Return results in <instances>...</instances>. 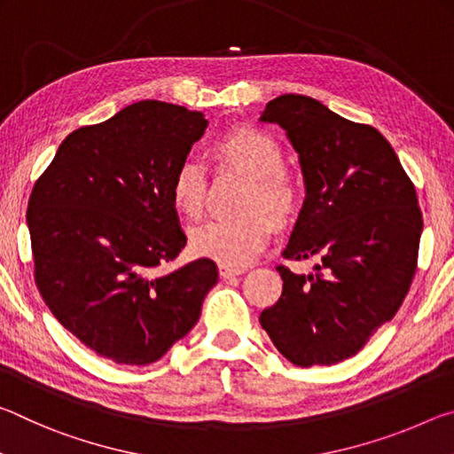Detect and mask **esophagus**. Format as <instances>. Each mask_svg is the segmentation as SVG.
<instances>
[{"mask_svg": "<svg viewBox=\"0 0 454 454\" xmlns=\"http://www.w3.org/2000/svg\"><path fill=\"white\" fill-rule=\"evenodd\" d=\"M218 270H220L222 278H234V276L244 274V268H234V266H226V264H220Z\"/></svg>", "mask_w": 454, "mask_h": 454, "instance_id": "esophagus-1", "label": "esophagus"}]
</instances>
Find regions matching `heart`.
<instances>
[{"label":"heart","instance_id":"obj_1","mask_svg":"<svg viewBox=\"0 0 454 454\" xmlns=\"http://www.w3.org/2000/svg\"><path fill=\"white\" fill-rule=\"evenodd\" d=\"M210 152L222 170H234L250 178L240 210L234 220H214L190 232V250L226 266H244L254 260L276 224L288 222L298 206V190L284 168V150L264 129L240 126L212 142ZM174 210L184 218L202 216L206 202V174L196 164H182L170 182ZM268 211L262 213V210Z\"/></svg>","mask_w":454,"mask_h":454}]
</instances>
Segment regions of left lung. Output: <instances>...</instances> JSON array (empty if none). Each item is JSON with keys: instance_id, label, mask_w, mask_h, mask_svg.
<instances>
[{"instance_id": "8db88e82", "label": "left lung", "mask_w": 454, "mask_h": 454, "mask_svg": "<svg viewBox=\"0 0 454 454\" xmlns=\"http://www.w3.org/2000/svg\"><path fill=\"white\" fill-rule=\"evenodd\" d=\"M260 120L286 129L306 186L282 256L318 260L309 276L276 268L282 294L260 325L292 364H336L395 317L411 288L422 232L417 190L379 129L318 99L278 96Z\"/></svg>"}]
</instances>
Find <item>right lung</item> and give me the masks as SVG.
<instances>
[{
    "label": "right lung",
    "instance_id": "obj_1",
    "mask_svg": "<svg viewBox=\"0 0 454 454\" xmlns=\"http://www.w3.org/2000/svg\"><path fill=\"white\" fill-rule=\"evenodd\" d=\"M206 126L202 112L144 99L72 132L34 184L37 290L61 326L118 364L162 358L218 282L208 258L156 272L186 246L170 182Z\"/></svg>",
    "mask_w": 454,
    "mask_h": 454
}]
</instances>
